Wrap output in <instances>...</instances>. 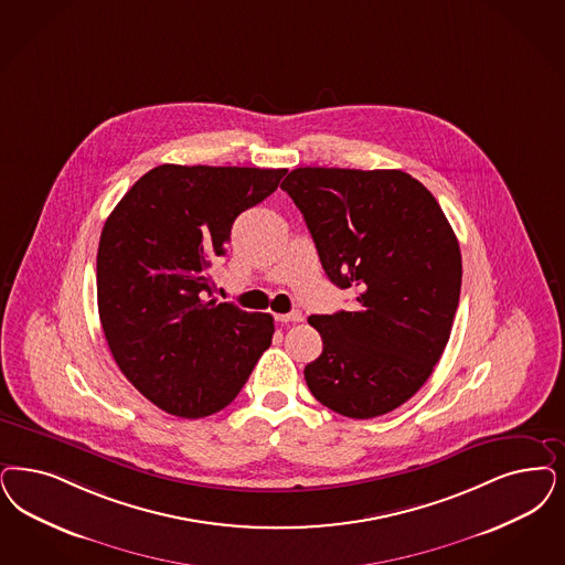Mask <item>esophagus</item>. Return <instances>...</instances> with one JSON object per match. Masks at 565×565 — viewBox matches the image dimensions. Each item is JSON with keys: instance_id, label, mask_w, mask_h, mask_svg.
Returning <instances> with one entry per match:
<instances>
[{"instance_id": "obj_1", "label": "esophagus", "mask_w": 565, "mask_h": 565, "mask_svg": "<svg viewBox=\"0 0 565 565\" xmlns=\"http://www.w3.org/2000/svg\"><path fill=\"white\" fill-rule=\"evenodd\" d=\"M279 323H300L305 317H302V312L300 311H292V312H286V315H277L275 317Z\"/></svg>"}]
</instances>
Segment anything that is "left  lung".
I'll return each instance as SVG.
<instances>
[{"instance_id": "left-lung-1", "label": "left lung", "mask_w": 565, "mask_h": 565, "mask_svg": "<svg viewBox=\"0 0 565 565\" xmlns=\"http://www.w3.org/2000/svg\"><path fill=\"white\" fill-rule=\"evenodd\" d=\"M281 190L307 221L351 311L309 317L323 352L305 367L312 396L344 417L401 407L447 347L461 292V250L436 198L403 171L300 167Z\"/></svg>"}]
</instances>
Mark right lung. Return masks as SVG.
I'll return each mask as SVG.
<instances>
[{"label": "right lung", "instance_id": "right-lung-1", "mask_svg": "<svg viewBox=\"0 0 565 565\" xmlns=\"http://www.w3.org/2000/svg\"><path fill=\"white\" fill-rule=\"evenodd\" d=\"M286 169L160 164L122 195L98 248V311L118 370L158 409H225L260 354L273 317L211 298L209 267L237 214L271 195Z\"/></svg>", "mask_w": 565, "mask_h": 565}]
</instances>
